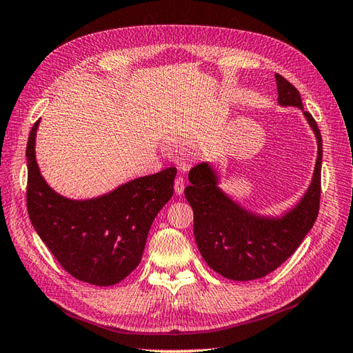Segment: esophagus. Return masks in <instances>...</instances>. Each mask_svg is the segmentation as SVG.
Wrapping results in <instances>:
<instances>
[{
	"label": "esophagus",
	"mask_w": 353,
	"mask_h": 353,
	"mask_svg": "<svg viewBox=\"0 0 353 353\" xmlns=\"http://www.w3.org/2000/svg\"><path fill=\"white\" fill-rule=\"evenodd\" d=\"M174 188H175V193L178 194V196H181L184 193V178H181V176H178L176 179H175V184H174Z\"/></svg>",
	"instance_id": "esophagus-1"
}]
</instances>
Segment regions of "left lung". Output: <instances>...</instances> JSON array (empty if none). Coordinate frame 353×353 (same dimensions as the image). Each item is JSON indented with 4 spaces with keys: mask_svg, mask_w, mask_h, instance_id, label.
<instances>
[{
    "mask_svg": "<svg viewBox=\"0 0 353 353\" xmlns=\"http://www.w3.org/2000/svg\"><path fill=\"white\" fill-rule=\"evenodd\" d=\"M279 104L303 112L299 91L275 73ZM303 116L315 134L318 156L312 181L296 206L281 216L244 209L219 187V175L205 162L190 170L184 193L194 212V237L203 259L222 276L250 281L268 275L287 261L314 227L321 196L323 140L311 113Z\"/></svg>",
    "mask_w": 353,
    "mask_h": 353,
    "instance_id": "obj_1",
    "label": "left lung"
}]
</instances>
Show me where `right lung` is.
Listing matches in <instances>:
<instances>
[{
  "instance_id": "add662e5",
  "label": "right lung",
  "mask_w": 353,
  "mask_h": 353,
  "mask_svg": "<svg viewBox=\"0 0 353 353\" xmlns=\"http://www.w3.org/2000/svg\"><path fill=\"white\" fill-rule=\"evenodd\" d=\"M32 126L28 147L26 205L41 240L72 276L113 285L141 262L152 223L174 194L176 168L135 178L108 194L72 200L52 190L39 172Z\"/></svg>"
}]
</instances>
